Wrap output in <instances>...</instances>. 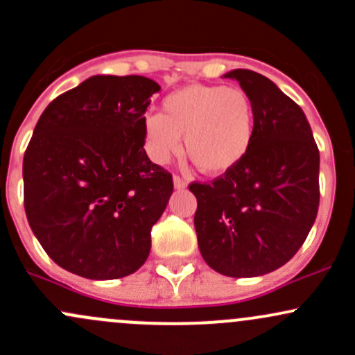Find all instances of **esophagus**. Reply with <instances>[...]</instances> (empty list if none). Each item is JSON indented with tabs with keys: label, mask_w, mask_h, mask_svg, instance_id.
<instances>
[{
	"label": "esophagus",
	"mask_w": 355,
	"mask_h": 355,
	"mask_svg": "<svg viewBox=\"0 0 355 355\" xmlns=\"http://www.w3.org/2000/svg\"><path fill=\"white\" fill-rule=\"evenodd\" d=\"M173 187L177 190H184V189H187V182H185L184 178L178 177V175H175V177H173Z\"/></svg>",
	"instance_id": "1"
}]
</instances>
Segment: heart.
I'll return each mask as SVG.
<instances>
[{"mask_svg": "<svg viewBox=\"0 0 355 355\" xmlns=\"http://www.w3.org/2000/svg\"><path fill=\"white\" fill-rule=\"evenodd\" d=\"M255 134V107L241 88L185 85L162 103V114L144 119V144L163 163L180 148L202 175L219 177L248 155Z\"/></svg>", "mask_w": 355, "mask_h": 355, "instance_id": "1", "label": "heart"}]
</instances>
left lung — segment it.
Instances as JSON below:
<instances>
[{
  "mask_svg": "<svg viewBox=\"0 0 355 355\" xmlns=\"http://www.w3.org/2000/svg\"><path fill=\"white\" fill-rule=\"evenodd\" d=\"M255 107V134L236 168L192 184L202 259L227 277H257L289 262L316 219L320 153L297 103L250 69H233Z\"/></svg>",
  "mask_w": 355,
  "mask_h": 355,
  "instance_id": "left-lung-1",
  "label": "left lung"
}]
</instances>
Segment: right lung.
Wrapping results in <instances>:
<instances>
[{"label":"right lung","instance_id":"obj_1","mask_svg":"<svg viewBox=\"0 0 355 355\" xmlns=\"http://www.w3.org/2000/svg\"><path fill=\"white\" fill-rule=\"evenodd\" d=\"M144 76L96 74L42 112L24 156L25 212L59 267L95 281L146 262L173 180L144 151Z\"/></svg>","mask_w":355,"mask_h":355}]
</instances>
